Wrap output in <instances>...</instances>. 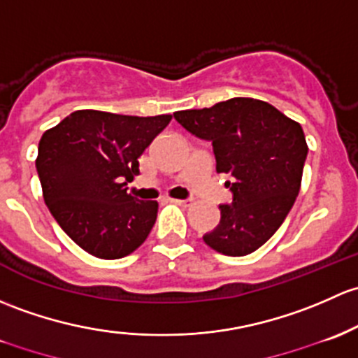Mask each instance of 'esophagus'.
<instances>
[{
	"label": "esophagus",
	"instance_id": "1",
	"mask_svg": "<svg viewBox=\"0 0 358 358\" xmlns=\"http://www.w3.org/2000/svg\"><path fill=\"white\" fill-rule=\"evenodd\" d=\"M173 202H175V204H178V206H183V208H187V206L192 204L190 199H173Z\"/></svg>",
	"mask_w": 358,
	"mask_h": 358
}]
</instances>
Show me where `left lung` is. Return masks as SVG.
I'll use <instances>...</instances> for the list:
<instances>
[{
	"mask_svg": "<svg viewBox=\"0 0 358 358\" xmlns=\"http://www.w3.org/2000/svg\"><path fill=\"white\" fill-rule=\"evenodd\" d=\"M183 129L213 142L216 171L231 176V206L204 235L206 245L242 257L264 245L292 209L300 185L307 142L299 122L266 101L233 97L202 110L176 111Z\"/></svg>",
	"mask_w": 358,
	"mask_h": 358,
	"instance_id": "8db88e82",
	"label": "left lung"
}]
</instances>
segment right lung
I'll return each mask as SVG.
<instances>
[{
	"instance_id": "1",
	"label": "right lung",
	"mask_w": 358,
	"mask_h": 358,
	"mask_svg": "<svg viewBox=\"0 0 358 358\" xmlns=\"http://www.w3.org/2000/svg\"><path fill=\"white\" fill-rule=\"evenodd\" d=\"M171 115L127 116L78 110L39 141L36 168L43 197L63 231L90 255L122 259L156 223V201L127 192L138 157Z\"/></svg>"
}]
</instances>
